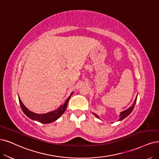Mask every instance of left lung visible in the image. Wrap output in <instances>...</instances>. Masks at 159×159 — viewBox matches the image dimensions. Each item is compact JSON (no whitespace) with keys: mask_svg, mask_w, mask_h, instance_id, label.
<instances>
[{"mask_svg":"<svg viewBox=\"0 0 159 159\" xmlns=\"http://www.w3.org/2000/svg\"><path fill=\"white\" fill-rule=\"evenodd\" d=\"M136 100H137V97H136V99H135V101H134V103L132 104V106H131L130 108H128V109H126V110H125V111H122V113H120V118L119 120H122V119H125L126 116H128L129 115H130V114L131 113V112H132V111L133 109H134V106H135V104H136ZM94 115L98 118V116H97V115L94 114Z\"/></svg>","mask_w":159,"mask_h":159,"instance_id":"1","label":"left lung"}]
</instances>
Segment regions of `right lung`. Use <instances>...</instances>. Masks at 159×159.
Returning a JSON list of instances; mask_svg holds the SVG:
<instances>
[{"label":"right lung","mask_w":159,"mask_h":159,"mask_svg":"<svg viewBox=\"0 0 159 159\" xmlns=\"http://www.w3.org/2000/svg\"><path fill=\"white\" fill-rule=\"evenodd\" d=\"M72 94H73V92L71 93L70 96ZM70 96L67 99V100L66 101V102H65V103L61 105L58 109H57L55 111H52V112L45 113V114H36L31 112V111H30L25 107V105L23 104L20 98H19V102L23 112L24 113L29 117V118H30L34 120H37L38 122H40V123H43V124H48V123H50L56 120L58 118H60V116L65 112V111H66L67 108V103L70 98Z\"/></svg>","instance_id":"1"}]
</instances>
